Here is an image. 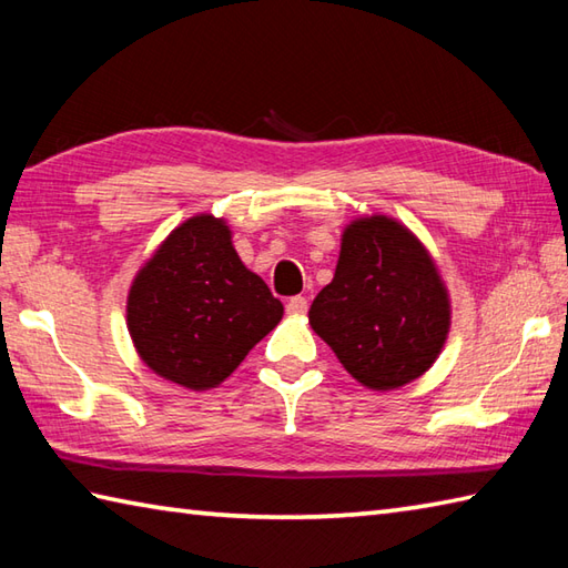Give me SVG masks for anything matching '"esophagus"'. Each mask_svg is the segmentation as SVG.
Masks as SVG:
<instances>
[{
  "instance_id": "obj_1",
  "label": "esophagus",
  "mask_w": 568,
  "mask_h": 568,
  "mask_svg": "<svg viewBox=\"0 0 568 568\" xmlns=\"http://www.w3.org/2000/svg\"><path fill=\"white\" fill-rule=\"evenodd\" d=\"M307 307H310V303H307V297H303V295H295V297L287 300V312H291V315H305Z\"/></svg>"
}]
</instances>
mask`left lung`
Returning <instances> with one entry per match:
<instances>
[{"label":"left lung","instance_id":"left-lung-1","mask_svg":"<svg viewBox=\"0 0 568 568\" xmlns=\"http://www.w3.org/2000/svg\"><path fill=\"white\" fill-rule=\"evenodd\" d=\"M449 322L442 275L407 226L373 214L344 229L310 324L361 385L393 390L419 378L437 361Z\"/></svg>","mask_w":568,"mask_h":568}]
</instances>
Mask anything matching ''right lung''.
<instances>
[{
  "label": "right lung",
  "mask_w": 568,
  "mask_h": 568,
  "mask_svg": "<svg viewBox=\"0 0 568 568\" xmlns=\"http://www.w3.org/2000/svg\"><path fill=\"white\" fill-rule=\"evenodd\" d=\"M283 317V303L241 263L224 220L197 214L173 229L129 291L126 324L161 378L210 390Z\"/></svg>",
  "instance_id": "right-lung-1"
}]
</instances>
